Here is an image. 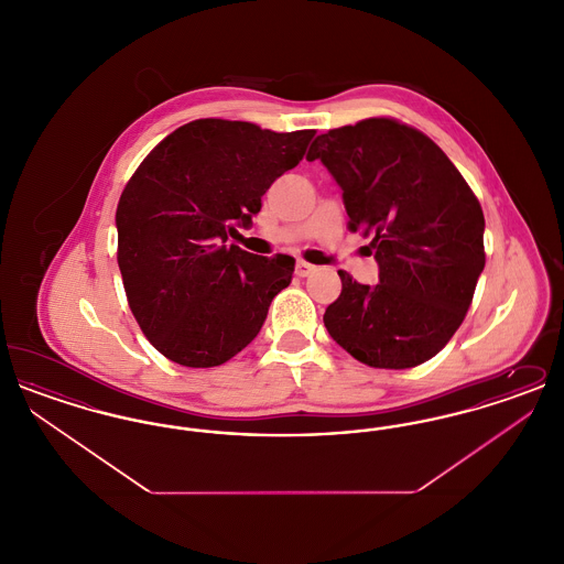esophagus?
Wrapping results in <instances>:
<instances>
[{
	"instance_id": "1",
	"label": "esophagus",
	"mask_w": 564,
	"mask_h": 564,
	"mask_svg": "<svg viewBox=\"0 0 564 564\" xmlns=\"http://www.w3.org/2000/svg\"><path fill=\"white\" fill-rule=\"evenodd\" d=\"M317 270V267H313V264H308V262H304V260H297L295 262V274L297 276H308V274H313Z\"/></svg>"
}]
</instances>
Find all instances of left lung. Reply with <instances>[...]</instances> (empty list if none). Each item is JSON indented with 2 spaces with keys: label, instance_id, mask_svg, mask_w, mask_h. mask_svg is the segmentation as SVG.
<instances>
[{
  "label": "left lung",
  "instance_id": "left-lung-1",
  "mask_svg": "<svg viewBox=\"0 0 564 564\" xmlns=\"http://www.w3.org/2000/svg\"><path fill=\"white\" fill-rule=\"evenodd\" d=\"M306 161L332 173L350 230L372 237L378 262L376 285L338 270L343 292L323 315L329 336L372 368L427 361L465 319L482 274L478 198L427 134L391 118L319 134Z\"/></svg>",
  "mask_w": 564,
  "mask_h": 564
}]
</instances>
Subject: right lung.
Instances as JSON below:
<instances>
[{"instance_id":"add662e5","label":"right lung","mask_w":564,"mask_h":564,"mask_svg":"<svg viewBox=\"0 0 564 564\" xmlns=\"http://www.w3.org/2000/svg\"><path fill=\"white\" fill-rule=\"evenodd\" d=\"M313 134L194 120L134 171L116 212L118 267L134 319L166 359L221 366L262 329L295 260L226 242L251 226L267 189L302 161Z\"/></svg>"}]
</instances>
